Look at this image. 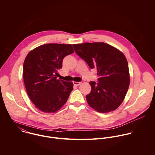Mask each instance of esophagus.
<instances>
[{
	"instance_id": "34e87169",
	"label": "esophagus",
	"mask_w": 155,
	"mask_h": 155,
	"mask_svg": "<svg viewBox=\"0 0 155 155\" xmlns=\"http://www.w3.org/2000/svg\"><path fill=\"white\" fill-rule=\"evenodd\" d=\"M82 84L81 82H73V84L75 86H79Z\"/></svg>"
}]
</instances>
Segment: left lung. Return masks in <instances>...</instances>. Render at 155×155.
Returning <instances> with one entry per match:
<instances>
[{"mask_svg": "<svg viewBox=\"0 0 155 155\" xmlns=\"http://www.w3.org/2000/svg\"><path fill=\"white\" fill-rule=\"evenodd\" d=\"M75 52L91 68L97 70V82L91 81L89 105L100 113L116 110L122 103L129 88L128 64L122 52L103 42L74 44Z\"/></svg>", "mask_w": 155, "mask_h": 155, "instance_id": "8db88e82", "label": "left lung"}]
</instances>
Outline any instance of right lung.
Listing matches in <instances>:
<instances>
[{"instance_id": "add662e5", "label": "right lung", "mask_w": 155, "mask_h": 155, "mask_svg": "<svg viewBox=\"0 0 155 155\" xmlns=\"http://www.w3.org/2000/svg\"><path fill=\"white\" fill-rule=\"evenodd\" d=\"M74 52L71 45L48 44L31 51L23 64V79L33 103L45 113H55L66 103L71 82L57 79L64 58Z\"/></svg>"}]
</instances>
